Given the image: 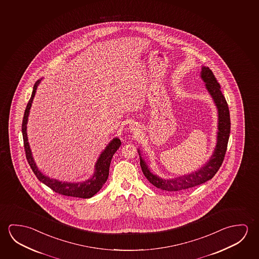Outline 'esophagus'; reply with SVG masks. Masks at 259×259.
Returning <instances> with one entry per match:
<instances>
[{"instance_id":"1","label":"esophagus","mask_w":259,"mask_h":259,"mask_svg":"<svg viewBox=\"0 0 259 259\" xmlns=\"http://www.w3.org/2000/svg\"><path fill=\"white\" fill-rule=\"evenodd\" d=\"M131 127H132V131H135L136 127H138V125H134V124H132V126H131Z\"/></svg>"}]
</instances>
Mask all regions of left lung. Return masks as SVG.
Masks as SVG:
<instances>
[{
	"label": "left lung",
	"instance_id": "left-lung-1",
	"mask_svg": "<svg viewBox=\"0 0 259 259\" xmlns=\"http://www.w3.org/2000/svg\"><path fill=\"white\" fill-rule=\"evenodd\" d=\"M201 77L203 82H205L206 89L209 92V95H211L218 109L219 132L217 133V144L213 154L210 156L209 160L196 172L172 179H162L161 177L150 172L148 164L141 157L140 150L139 149L138 151L140 156V166L144 176L156 188L168 192H184L191 189L210 180L222 166V162L224 160L230 133V110L226 99L222 95L221 85L218 82L217 79L215 78L212 71L209 67L202 66Z\"/></svg>",
	"mask_w": 259,
	"mask_h": 259
}]
</instances>
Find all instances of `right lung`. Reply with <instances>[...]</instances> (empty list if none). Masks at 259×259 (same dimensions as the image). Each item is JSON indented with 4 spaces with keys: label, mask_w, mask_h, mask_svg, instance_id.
I'll return each mask as SVG.
<instances>
[{
    "label": "right lung",
    "mask_w": 259,
    "mask_h": 259,
    "mask_svg": "<svg viewBox=\"0 0 259 259\" xmlns=\"http://www.w3.org/2000/svg\"><path fill=\"white\" fill-rule=\"evenodd\" d=\"M40 82H41V79L37 80L33 87L32 95H31L29 103L26 107L24 116L22 119V125H21L23 142H24L25 154H26L27 160L29 162V165L37 179L42 182L44 185L49 186L50 189L53 190L54 192L62 194V195H65V196H71V197L83 198V199L93 197L95 193H98L99 191L102 189V187L108 179L111 158L114 155V153L119 149L121 142L118 138H115L108 144V146L100 155L98 160L95 164L94 176L85 182L67 183V182H60L57 179H52L49 177H46L45 175H43L38 170L35 161L33 159L31 150H30L29 142H28V137H27V123H28L29 110H30V107L32 104L36 90Z\"/></svg>",
    "instance_id": "1"
}]
</instances>
